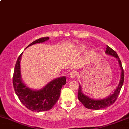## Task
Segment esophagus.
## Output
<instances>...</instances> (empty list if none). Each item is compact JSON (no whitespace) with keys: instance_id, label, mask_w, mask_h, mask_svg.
<instances>
[{"instance_id":"esophagus-1","label":"esophagus","mask_w":129,"mask_h":129,"mask_svg":"<svg viewBox=\"0 0 129 129\" xmlns=\"http://www.w3.org/2000/svg\"><path fill=\"white\" fill-rule=\"evenodd\" d=\"M69 77L71 79H74L76 77V73L74 71H71L70 73H69Z\"/></svg>"}]
</instances>
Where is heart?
I'll return each instance as SVG.
<instances>
[{"instance_id":"b5f03b06","label":"heart","mask_w":129,"mask_h":129,"mask_svg":"<svg viewBox=\"0 0 129 129\" xmlns=\"http://www.w3.org/2000/svg\"><path fill=\"white\" fill-rule=\"evenodd\" d=\"M86 49L87 46L85 45H81L77 47V50H78V51H79V52H83V51H85Z\"/></svg>"}]
</instances>
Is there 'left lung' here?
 <instances>
[{"instance_id":"obj_1","label":"left lung","mask_w":129,"mask_h":129,"mask_svg":"<svg viewBox=\"0 0 129 129\" xmlns=\"http://www.w3.org/2000/svg\"><path fill=\"white\" fill-rule=\"evenodd\" d=\"M106 47H106V50L105 51V53L107 55L116 58L117 60L118 61L119 65L120 70H121V75H120L119 83L118 85L116 87V88L115 89L113 93L109 95L106 98H103V99H93V98H91L89 96L84 95L82 91L81 85L79 83V87L77 97H78L79 100L84 105V106L88 109H96H96L105 108H106L108 106H110V105H113L117 99V96H118L119 94L120 93V90H121L123 84H124V73L119 58L117 53L113 50L111 48H110L108 45Z\"/></svg>"}]
</instances>
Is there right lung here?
I'll list each match as a JSON object with an SVG mask.
<instances>
[{"label": "right lung", "mask_w": 129, "mask_h": 129, "mask_svg": "<svg viewBox=\"0 0 129 129\" xmlns=\"http://www.w3.org/2000/svg\"><path fill=\"white\" fill-rule=\"evenodd\" d=\"M48 39V37L40 38L33 41L26 48ZM22 54L23 52L16 61L13 76V85L16 95L21 102L32 111L41 112L52 109L58 100L62 87L66 84V77L62 76L55 79L41 89H31L22 80L20 67Z\"/></svg>", "instance_id": "right-lung-1"}]
</instances>
